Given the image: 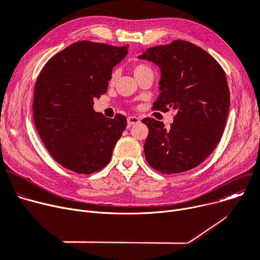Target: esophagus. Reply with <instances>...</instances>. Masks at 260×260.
<instances>
[{
	"mask_svg": "<svg viewBox=\"0 0 260 260\" xmlns=\"http://www.w3.org/2000/svg\"><path fill=\"white\" fill-rule=\"evenodd\" d=\"M140 122V119L138 117H135V116H129L127 118V124L131 126V125H135V124H138V123Z\"/></svg>",
	"mask_w": 260,
	"mask_h": 260,
	"instance_id": "esophagus-1",
	"label": "esophagus"
}]
</instances>
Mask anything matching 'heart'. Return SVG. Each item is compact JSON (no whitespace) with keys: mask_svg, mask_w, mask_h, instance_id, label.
<instances>
[{"mask_svg":"<svg viewBox=\"0 0 260 260\" xmlns=\"http://www.w3.org/2000/svg\"><path fill=\"white\" fill-rule=\"evenodd\" d=\"M145 70H148V67H147L146 65H144V64H138V65H136V66L134 67V74L137 75V74H139V73H141V72H143V71H145ZM117 77H118V73H117V71H114V72L112 73V75H111V83H114V82H115L116 79H117Z\"/></svg>","mask_w":260,"mask_h":260,"instance_id":"obj_1","label":"heart"}]
</instances>
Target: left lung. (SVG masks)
<instances>
[{
	"mask_svg": "<svg viewBox=\"0 0 260 260\" xmlns=\"http://www.w3.org/2000/svg\"><path fill=\"white\" fill-rule=\"evenodd\" d=\"M139 59L161 70L160 94L155 111H176L174 122L144 118L148 127L144 143L146 161L162 174H178L198 167L220 141L230 109V90L220 64L187 41L146 49Z\"/></svg>",
	"mask_w": 260,
	"mask_h": 260,
	"instance_id": "obj_1",
	"label": "left lung"
}]
</instances>
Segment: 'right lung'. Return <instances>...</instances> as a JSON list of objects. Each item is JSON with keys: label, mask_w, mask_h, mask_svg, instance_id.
Masks as SVG:
<instances>
[{"label": "right lung", "mask_w": 260, "mask_h": 260, "mask_svg": "<svg viewBox=\"0 0 260 260\" xmlns=\"http://www.w3.org/2000/svg\"><path fill=\"white\" fill-rule=\"evenodd\" d=\"M128 45L80 41L44 65L35 85L34 120L52 158L67 170L89 175L111 161L126 118L95 113L93 100L106 92L113 68Z\"/></svg>", "instance_id": "obj_1"}]
</instances>
